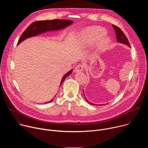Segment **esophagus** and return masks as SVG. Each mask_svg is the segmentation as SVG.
<instances>
[{
	"label": "esophagus",
	"mask_w": 148,
	"mask_h": 148,
	"mask_svg": "<svg viewBox=\"0 0 148 148\" xmlns=\"http://www.w3.org/2000/svg\"><path fill=\"white\" fill-rule=\"evenodd\" d=\"M83 69H84V66L81 64H78L75 67L74 71H75L77 73H79V72H81V71H82Z\"/></svg>",
	"instance_id": "1"
}]
</instances>
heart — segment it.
Returning <instances> with one entry per match:
<instances>
[{
	"instance_id": "heart-1",
	"label": "heart",
	"mask_w": 148,
	"mask_h": 148,
	"mask_svg": "<svg viewBox=\"0 0 148 148\" xmlns=\"http://www.w3.org/2000/svg\"><path fill=\"white\" fill-rule=\"evenodd\" d=\"M105 34V31L95 27H87L82 30L79 34V38L81 43L84 46L94 45L97 40L96 50L102 52L106 50L110 43V38Z\"/></svg>"
}]
</instances>
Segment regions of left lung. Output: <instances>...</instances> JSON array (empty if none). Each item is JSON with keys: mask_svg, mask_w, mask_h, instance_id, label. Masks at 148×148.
<instances>
[{"mask_svg": "<svg viewBox=\"0 0 148 148\" xmlns=\"http://www.w3.org/2000/svg\"><path fill=\"white\" fill-rule=\"evenodd\" d=\"M112 27H113V28L115 30V34H116V38L118 42H119V43H122V44H124V45H126L128 46L129 47H130V43L128 41V40L127 37H126V36L125 35V34L123 33V32L118 27H117L115 25H112ZM83 92H84V91H83ZM84 97H85V96H84ZM85 98H86V101H87V102H88L90 104L98 106L97 104H94V103H91L90 101H88V100L87 99L86 97H85ZM105 105V104H99L98 105H99V106H101V105Z\"/></svg>", "mask_w": 148, "mask_h": 148, "instance_id": "1", "label": "left lung"}]
</instances>
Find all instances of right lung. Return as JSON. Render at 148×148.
Wrapping results in <instances>:
<instances>
[{
  "instance_id": "add662e5",
  "label": "right lung",
  "mask_w": 148,
  "mask_h": 148,
  "mask_svg": "<svg viewBox=\"0 0 148 148\" xmlns=\"http://www.w3.org/2000/svg\"><path fill=\"white\" fill-rule=\"evenodd\" d=\"M73 23L72 20H66V19H54L51 20H42V21H37L32 23L21 35L20 38L18 39L17 45L20 44L21 42L26 40L27 38L36 36L41 33H43L47 32L50 31H57L60 29H63L69 26ZM73 71V70H71L70 71L67 73L64 77L61 79L60 83L61 87L63 81H64L66 78L68 77ZM53 99H52L49 102H47L45 103H49L52 102Z\"/></svg>"
}]
</instances>
